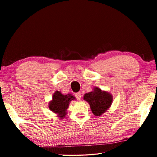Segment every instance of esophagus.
I'll return each mask as SVG.
<instances>
[{"label":"esophagus","mask_w":157,"mask_h":157,"mask_svg":"<svg viewBox=\"0 0 157 157\" xmlns=\"http://www.w3.org/2000/svg\"><path fill=\"white\" fill-rule=\"evenodd\" d=\"M75 97H76V98L77 99H78V100H79L81 99V97H82V95H81V94L80 93H77V94H75Z\"/></svg>","instance_id":"esophagus-1"}]
</instances>
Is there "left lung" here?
Listing matches in <instances>:
<instances>
[{
	"label": "left lung",
	"instance_id": "1",
	"mask_svg": "<svg viewBox=\"0 0 157 157\" xmlns=\"http://www.w3.org/2000/svg\"><path fill=\"white\" fill-rule=\"evenodd\" d=\"M84 100L89 102L93 113L95 116H98L110 107L113 102V97L109 92L95 87L94 91L84 94Z\"/></svg>",
	"mask_w": 157,
	"mask_h": 157
}]
</instances>
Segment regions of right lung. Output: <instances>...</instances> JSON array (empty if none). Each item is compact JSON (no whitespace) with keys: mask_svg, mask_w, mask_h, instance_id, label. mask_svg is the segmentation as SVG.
Wrapping results in <instances>:
<instances>
[{"mask_svg":"<svg viewBox=\"0 0 157 157\" xmlns=\"http://www.w3.org/2000/svg\"><path fill=\"white\" fill-rule=\"evenodd\" d=\"M75 98L71 94L63 95L60 91H55L52 95V100L49 102V109L51 111L57 114L61 118L66 115V110L71 101Z\"/></svg>","mask_w":157,"mask_h":157,"instance_id":"1","label":"right lung"}]
</instances>
